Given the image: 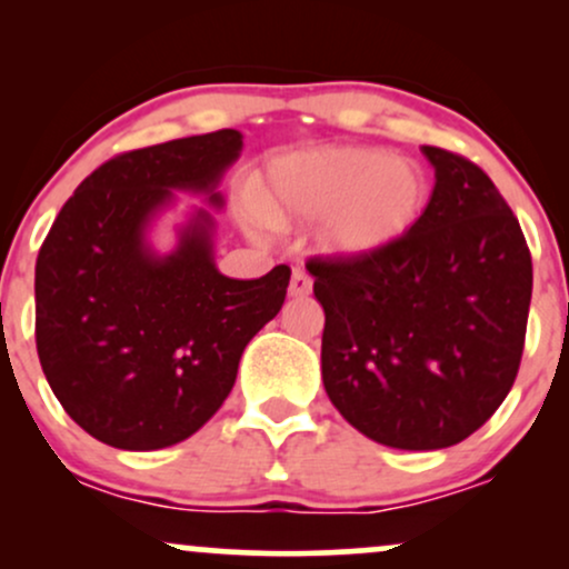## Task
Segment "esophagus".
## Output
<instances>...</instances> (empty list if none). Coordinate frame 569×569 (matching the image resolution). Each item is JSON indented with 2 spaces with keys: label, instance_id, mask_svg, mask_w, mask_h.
I'll use <instances>...</instances> for the list:
<instances>
[{
  "label": "esophagus",
  "instance_id": "esophagus-1",
  "mask_svg": "<svg viewBox=\"0 0 569 569\" xmlns=\"http://www.w3.org/2000/svg\"><path fill=\"white\" fill-rule=\"evenodd\" d=\"M310 289H312L310 276H307L305 270H293L291 283H289V293H291V297H307V293H310Z\"/></svg>",
  "mask_w": 569,
  "mask_h": 569
}]
</instances>
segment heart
Returning <instances> with one entry per match:
<instances>
[{
    "mask_svg": "<svg viewBox=\"0 0 569 569\" xmlns=\"http://www.w3.org/2000/svg\"><path fill=\"white\" fill-rule=\"evenodd\" d=\"M428 200L430 181L415 160L369 147H329L278 160L257 206L270 227L323 221L329 251L367 257L403 238Z\"/></svg>",
    "mask_w": 569,
    "mask_h": 569,
    "instance_id": "1",
    "label": "heart"
}]
</instances>
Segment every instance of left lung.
I'll return each instance as SVG.
<instances>
[{
    "label": "left lung",
    "instance_id": "obj_1",
    "mask_svg": "<svg viewBox=\"0 0 569 569\" xmlns=\"http://www.w3.org/2000/svg\"><path fill=\"white\" fill-rule=\"evenodd\" d=\"M436 168L411 230L367 257H316L321 371L339 415L377 443H460L506 401L525 352L532 257L476 162L422 147Z\"/></svg>",
    "mask_w": 569,
    "mask_h": 569
}]
</instances>
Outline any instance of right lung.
<instances>
[{"label": "right lung", "instance_id": "obj_1", "mask_svg": "<svg viewBox=\"0 0 569 569\" xmlns=\"http://www.w3.org/2000/svg\"><path fill=\"white\" fill-rule=\"evenodd\" d=\"M243 136L224 128L114 154L61 208L37 257V352L67 415L130 452L189 439L230 396L246 345L278 316L291 270L221 276L206 211L171 257L143 243L171 189L213 192Z\"/></svg>", "mask_w": 569, "mask_h": 569}]
</instances>
